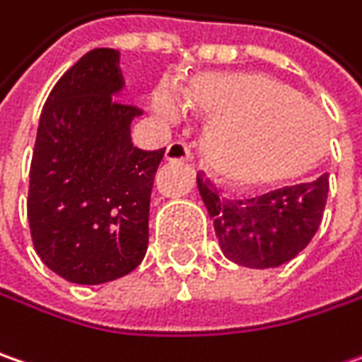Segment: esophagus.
Listing matches in <instances>:
<instances>
[{
  "label": "esophagus",
  "mask_w": 362,
  "mask_h": 362,
  "mask_svg": "<svg viewBox=\"0 0 362 362\" xmlns=\"http://www.w3.org/2000/svg\"><path fill=\"white\" fill-rule=\"evenodd\" d=\"M165 158H167V160H189L191 158L189 144H187V142H181V140L173 142V144H169L167 153H165Z\"/></svg>",
  "instance_id": "1"
}]
</instances>
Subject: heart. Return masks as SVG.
<instances>
[{
	"instance_id": "1",
	"label": "heart",
	"mask_w": 362,
	"mask_h": 362,
	"mask_svg": "<svg viewBox=\"0 0 362 362\" xmlns=\"http://www.w3.org/2000/svg\"><path fill=\"white\" fill-rule=\"evenodd\" d=\"M193 107L211 122L204 158L220 181L261 187L308 171L322 153L326 119L289 85L261 73H199L185 89ZM154 110L167 119L183 114V101L160 87Z\"/></svg>"
}]
</instances>
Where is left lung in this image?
<instances>
[{
  "label": "left lung",
  "mask_w": 362,
  "mask_h": 362,
  "mask_svg": "<svg viewBox=\"0 0 362 362\" xmlns=\"http://www.w3.org/2000/svg\"><path fill=\"white\" fill-rule=\"evenodd\" d=\"M197 187L224 257L250 269H271L298 257L314 238L330 183L328 173H322L310 183L230 202L220 197L216 185L199 171Z\"/></svg>",
  "instance_id": "left-lung-1"
}]
</instances>
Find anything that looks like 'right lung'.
<instances>
[{
	"instance_id": "add662e5",
	"label": "right lung",
	"mask_w": 362,
	"mask_h": 362,
	"mask_svg": "<svg viewBox=\"0 0 362 362\" xmlns=\"http://www.w3.org/2000/svg\"><path fill=\"white\" fill-rule=\"evenodd\" d=\"M118 52L93 48L46 100L30 165L28 224L36 255L79 285L134 271L148 246L154 173L165 148L140 151L122 89Z\"/></svg>"
}]
</instances>
